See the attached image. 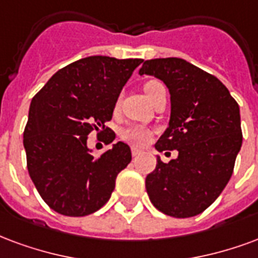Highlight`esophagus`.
Segmentation results:
<instances>
[{
	"instance_id": "obj_1",
	"label": "esophagus",
	"mask_w": 258,
	"mask_h": 258,
	"mask_svg": "<svg viewBox=\"0 0 258 258\" xmlns=\"http://www.w3.org/2000/svg\"><path fill=\"white\" fill-rule=\"evenodd\" d=\"M142 153V150H139L138 148H131V154H133V157H137L139 154Z\"/></svg>"
}]
</instances>
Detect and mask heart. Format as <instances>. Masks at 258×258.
Segmentation results:
<instances>
[{
	"label": "heart",
	"instance_id": "obj_1",
	"mask_svg": "<svg viewBox=\"0 0 258 258\" xmlns=\"http://www.w3.org/2000/svg\"><path fill=\"white\" fill-rule=\"evenodd\" d=\"M163 83L158 81L148 82L145 85V93L148 95V98H150L156 93V90L160 89V87H163ZM150 135H152L150 131L146 127H144V125H139V124H133V125H130V127L121 131V138L124 141H127L130 144L139 145V146L148 144V141L150 139Z\"/></svg>",
	"mask_w": 258,
	"mask_h": 258
}]
</instances>
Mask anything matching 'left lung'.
Returning a JSON list of instances; mask_svg holds the SVG:
<instances>
[{
    "label": "left lung",
    "mask_w": 258,
    "mask_h": 258,
    "mask_svg": "<svg viewBox=\"0 0 258 258\" xmlns=\"http://www.w3.org/2000/svg\"><path fill=\"white\" fill-rule=\"evenodd\" d=\"M139 75L164 82L171 95L168 128L158 152L177 157L146 176V191L158 211L172 217L197 216L211 207L230 180L242 146L239 106L216 76L183 58L146 60Z\"/></svg>",
    "instance_id": "left-lung-1"
}]
</instances>
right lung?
Segmentation results:
<instances>
[{
  "instance_id": "1",
  "label": "right lung",
  "mask_w": 258,
  "mask_h": 258,
  "mask_svg": "<svg viewBox=\"0 0 258 258\" xmlns=\"http://www.w3.org/2000/svg\"><path fill=\"white\" fill-rule=\"evenodd\" d=\"M144 60L90 56L57 71L32 98L23 145L31 180L47 205L64 216H87L102 208L116 177L131 161L124 142L91 156V131H109L124 85ZM114 133L110 134V144Z\"/></svg>"
}]
</instances>
